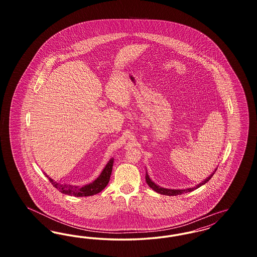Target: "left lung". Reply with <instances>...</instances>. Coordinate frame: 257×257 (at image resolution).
Wrapping results in <instances>:
<instances>
[{
  "label": "left lung",
  "mask_w": 257,
  "mask_h": 257,
  "mask_svg": "<svg viewBox=\"0 0 257 257\" xmlns=\"http://www.w3.org/2000/svg\"><path fill=\"white\" fill-rule=\"evenodd\" d=\"M216 171V170H215ZM215 171L207 177L204 181H202L201 183L197 184L196 187H193V188H188V189H184V190H171V189H166V188H163V187H160L158 185H156V184L154 183L150 178H149V175H148V173H146V180H147V183L148 184V186L152 189V190H154L155 192H157L158 194H161V195H165V196H177V195H182L184 193H189V192H192V191H194V190H196L197 188H199V187H201L202 185H204L205 183H207L208 181L211 179V177L214 175V173H215Z\"/></svg>",
  "instance_id": "left-lung-1"
}]
</instances>
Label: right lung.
Masks as SVG:
<instances>
[{"instance_id": "obj_1", "label": "right lung", "mask_w": 257, "mask_h": 257, "mask_svg": "<svg viewBox=\"0 0 257 257\" xmlns=\"http://www.w3.org/2000/svg\"><path fill=\"white\" fill-rule=\"evenodd\" d=\"M112 165H113V159H110L104 170L100 173V175L97 178L91 182V183L86 184L85 186L79 187V186H72V185H67V184H61L53 180L50 178L48 175L47 178L49 179L50 182L52 185L62 194L68 195V196H89L96 195L100 193L105 187L108 185L110 181V174L112 171Z\"/></svg>"}]
</instances>
